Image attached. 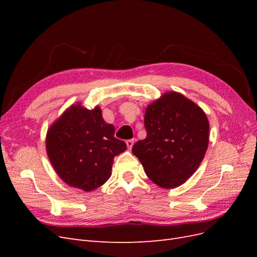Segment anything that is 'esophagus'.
I'll return each instance as SVG.
<instances>
[{"label":"esophagus","mask_w":257,"mask_h":257,"mask_svg":"<svg viewBox=\"0 0 257 257\" xmlns=\"http://www.w3.org/2000/svg\"><path fill=\"white\" fill-rule=\"evenodd\" d=\"M133 145H134V139H128V141H126V146L128 150H131L132 148H133Z\"/></svg>","instance_id":"34e87169"}]
</instances>
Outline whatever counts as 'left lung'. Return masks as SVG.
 <instances>
[{"mask_svg":"<svg viewBox=\"0 0 257 257\" xmlns=\"http://www.w3.org/2000/svg\"><path fill=\"white\" fill-rule=\"evenodd\" d=\"M147 137L133 152L150 180L163 189L183 184L196 172L209 144V121L181 93L166 92L147 107Z\"/></svg>","mask_w":257,"mask_h":257,"instance_id":"8db88e82","label":"left lung"}]
</instances>
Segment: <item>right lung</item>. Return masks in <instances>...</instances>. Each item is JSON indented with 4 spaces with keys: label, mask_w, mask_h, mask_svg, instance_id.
<instances>
[{
    "label": "right lung",
    "mask_w": 257,
    "mask_h": 257,
    "mask_svg": "<svg viewBox=\"0 0 257 257\" xmlns=\"http://www.w3.org/2000/svg\"><path fill=\"white\" fill-rule=\"evenodd\" d=\"M46 150L59 177L85 192L96 190L111 176L113 158L126 150L114 137L112 124L104 121L102 109L73 105L49 127Z\"/></svg>",
    "instance_id": "add662e5"
}]
</instances>
